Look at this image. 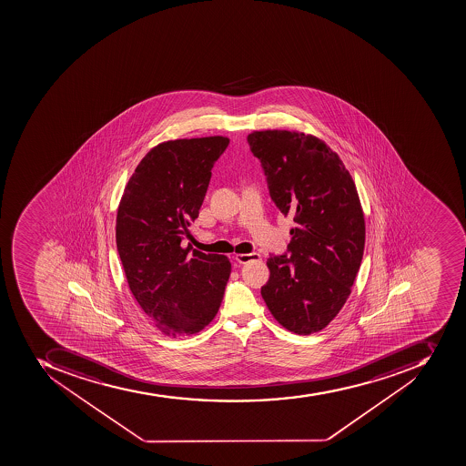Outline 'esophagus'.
Wrapping results in <instances>:
<instances>
[{"label":"esophagus","mask_w":466,"mask_h":466,"mask_svg":"<svg viewBox=\"0 0 466 466\" xmlns=\"http://www.w3.org/2000/svg\"><path fill=\"white\" fill-rule=\"evenodd\" d=\"M259 258V253H238L235 259L238 264H248L250 260H258Z\"/></svg>","instance_id":"obj_1"}]
</instances>
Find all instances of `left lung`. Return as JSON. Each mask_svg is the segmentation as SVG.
Returning <instances> with one entry per match:
<instances>
[{
    "label": "left lung",
    "mask_w": 466,
    "mask_h": 466,
    "mask_svg": "<svg viewBox=\"0 0 466 466\" xmlns=\"http://www.w3.org/2000/svg\"><path fill=\"white\" fill-rule=\"evenodd\" d=\"M248 141L272 201L296 223L291 257L268 259L260 294L281 327L315 334L341 310L363 259L366 223L356 184L339 156L312 134L265 129Z\"/></svg>",
    "instance_id": "8db88e82"
}]
</instances>
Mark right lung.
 Listing matches in <instances>:
<instances>
[{"label": "right lung", "mask_w": 466, "mask_h": 466, "mask_svg": "<svg viewBox=\"0 0 466 466\" xmlns=\"http://www.w3.org/2000/svg\"><path fill=\"white\" fill-rule=\"evenodd\" d=\"M228 137L177 138L153 147L125 187L116 214V246L132 296L167 337L198 334L216 318L230 259L191 252L182 240Z\"/></svg>", "instance_id": "add662e5"}]
</instances>
